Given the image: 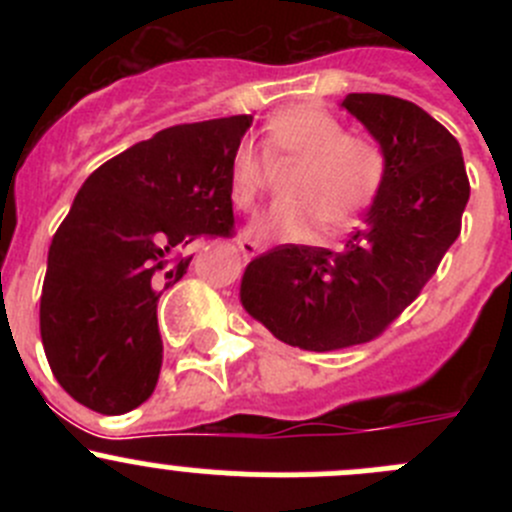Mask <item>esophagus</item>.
I'll return each instance as SVG.
<instances>
[{"instance_id":"34e87169","label":"esophagus","mask_w":512,"mask_h":512,"mask_svg":"<svg viewBox=\"0 0 512 512\" xmlns=\"http://www.w3.org/2000/svg\"><path fill=\"white\" fill-rule=\"evenodd\" d=\"M237 247H240L242 257H255L265 250V245H262L260 240H252V237H240V240H237Z\"/></svg>"}]
</instances>
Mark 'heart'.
<instances>
[{
    "mask_svg": "<svg viewBox=\"0 0 512 512\" xmlns=\"http://www.w3.org/2000/svg\"><path fill=\"white\" fill-rule=\"evenodd\" d=\"M272 163L297 160L287 180V200L272 205L252 225L265 240H299L322 220L324 230L352 225L379 195L386 158L369 136H352L347 126L317 106H292L277 113L262 138ZM267 163L255 146L245 143L230 163V200L252 210L265 185Z\"/></svg>",
    "mask_w": 512,
    "mask_h": 512,
    "instance_id": "heart-1",
    "label": "heart"
}]
</instances>
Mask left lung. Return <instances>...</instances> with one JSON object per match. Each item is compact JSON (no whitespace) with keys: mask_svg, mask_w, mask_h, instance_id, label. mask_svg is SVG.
Listing matches in <instances>:
<instances>
[{"mask_svg":"<svg viewBox=\"0 0 512 512\" xmlns=\"http://www.w3.org/2000/svg\"><path fill=\"white\" fill-rule=\"evenodd\" d=\"M386 158L364 225L339 250L280 245L247 265L240 302L280 342L334 352L379 337L436 275L461 235L468 185L456 138L416 103L349 94Z\"/></svg>","mask_w":512,"mask_h":512,"instance_id":"8db88e82","label":"left lung"}]
</instances>
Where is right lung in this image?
<instances>
[{
  "instance_id": "right-lung-1",
  "label": "right lung",
  "mask_w": 512,
  "mask_h": 512,
  "mask_svg": "<svg viewBox=\"0 0 512 512\" xmlns=\"http://www.w3.org/2000/svg\"><path fill=\"white\" fill-rule=\"evenodd\" d=\"M252 116L165 128L86 178L56 230L41 287V344L56 381L118 416L158 384V299L188 270L180 250L230 235L227 178Z\"/></svg>"
}]
</instances>
